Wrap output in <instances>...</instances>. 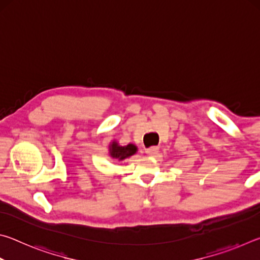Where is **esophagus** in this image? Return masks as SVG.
Here are the masks:
<instances>
[{"instance_id": "esophagus-1", "label": "esophagus", "mask_w": 260, "mask_h": 260, "mask_svg": "<svg viewBox=\"0 0 260 260\" xmlns=\"http://www.w3.org/2000/svg\"><path fill=\"white\" fill-rule=\"evenodd\" d=\"M157 152H158V148L157 147H150V148L146 149V153H147V155H149V156H155Z\"/></svg>"}]
</instances>
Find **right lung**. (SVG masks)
I'll return each mask as SVG.
<instances>
[{"mask_svg": "<svg viewBox=\"0 0 260 260\" xmlns=\"http://www.w3.org/2000/svg\"><path fill=\"white\" fill-rule=\"evenodd\" d=\"M136 152V147L134 144H127L125 147L118 146L117 142H112L110 146V155L113 158H118L119 160L125 159V158L134 155Z\"/></svg>", "mask_w": 260, "mask_h": 260, "instance_id": "1", "label": "right lung"}]
</instances>
